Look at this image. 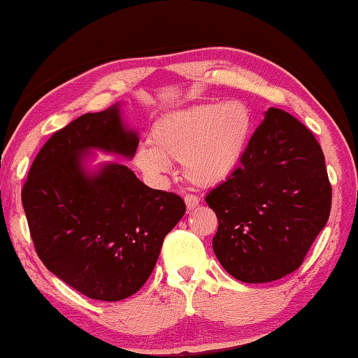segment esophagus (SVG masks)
<instances>
[{
	"mask_svg": "<svg viewBox=\"0 0 358 358\" xmlns=\"http://www.w3.org/2000/svg\"><path fill=\"white\" fill-rule=\"evenodd\" d=\"M185 202H186V207L187 210H194L199 205V202H201V199H199V196H196V194H186L185 196Z\"/></svg>",
	"mask_w": 358,
	"mask_h": 358,
	"instance_id": "34e87169",
	"label": "esophagus"
}]
</instances>
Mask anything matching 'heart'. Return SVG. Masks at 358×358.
I'll return each instance as SVG.
<instances>
[{
	"label": "heart",
	"instance_id": "obj_1",
	"mask_svg": "<svg viewBox=\"0 0 358 358\" xmlns=\"http://www.w3.org/2000/svg\"><path fill=\"white\" fill-rule=\"evenodd\" d=\"M245 104H197L169 112L153 124L150 145L137 150L136 162L150 177H161L169 161H183L192 183L213 185L227 177L243 156L251 132Z\"/></svg>",
	"mask_w": 358,
	"mask_h": 358
}]
</instances>
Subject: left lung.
Instances as JSON below:
<instances>
[{
	"label": "left lung",
	"instance_id": "8db88e82",
	"mask_svg": "<svg viewBox=\"0 0 358 358\" xmlns=\"http://www.w3.org/2000/svg\"><path fill=\"white\" fill-rule=\"evenodd\" d=\"M205 202L217 217L213 251L229 275L270 282L292 273L325 227L331 185L313 132L270 107L240 166Z\"/></svg>",
	"mask_w": 358,
	"mask_h": 358
}]
</instances>
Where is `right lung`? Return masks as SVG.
<instances>
[{"label":"right lung","mask_w":358,"mask_h":358,"mask_svg":"<svg viewBox=\"0 0 358 358\" xmlns=\"http://www.w3.org/2000/svg\"><path fill=\"white\" fill-rule=\"evenodd\" d=\"M137 147V134L124 129L117 106L85 113L53 132L23 185L39 259L88 299L134 295L186 211L180 196L145 186L126 166L107 164L96 175L82 169V155L92 148L134 157Z\"/></svg>","instance_id":"obj_1"}]
</instances>
